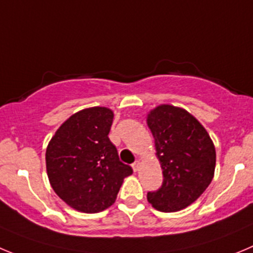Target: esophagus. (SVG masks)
Returning <instances> with one entry per match:
<instances>
[{"label":"esophagus","instance_id":"1","mask_svg":"<svg viewBox=\"0 0 253 253\" xmlns=\"http://www.w3.org/2000/svg\"><path fill=\"white\" fill-rule=\"evenodd\" d=\"M141 167V162L140 161H134L133 164H132V169H133L134 172H137L138 169H140Z\"/></svg>","mask_w":253,"mask_h":253}]
</instances>
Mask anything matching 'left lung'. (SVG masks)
<instances>
[{
  "label": "left lung",
  "mask_w": 253,
  "mask_h": 253,
  "mask_svg": "<svg viewBox=\"0 0 253 253\" xmlns=\"http://www.w3.org/2000/svg\"><path fill=\"white\" fill-rule=\"evenodd\" d=\"M147 125L164 173L161 187L147 193L148 202L162 212L186 209L205 192L213 178V142L191 113L172 105L157 106L150 111Z\"/></svg>",
  "instance_id": "obj_1"
}]
</instances>
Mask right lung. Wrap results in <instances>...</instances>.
I'll return each instance as SVG.
<instances>
[{
    "mask_svg": "<svg viewBox=\"0 0 253 253\" xmlns=\"http://www.w3.org/2000/svg\"><path fill=\"white\" fill-rule=\"evenodd\" d=\"M113 112L89 107L66 120L46 150L49 183L72 209L96 213L112 206L125 177L132 174L108 138Z\"/></svg>",
    "mask_w": 253,
    "mask_h": 253,
    "instance_id": "right-lung-1",
    "label": "right lung"
}]
</instances>
